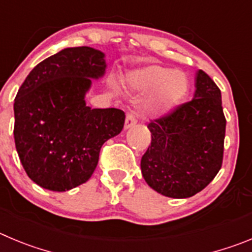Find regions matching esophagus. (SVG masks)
Wrapping results in <instances>:
<instances>
[{
    "mask_svg": "<svg viewBox=\"0 0 252 252\" xmlns=\"http://www.w3.org/2000/svg\"><path fill=\"white\" fill-rule=\"evenodd\" d=\"M136 122H137V120H136V116L133 112H128L127 115H126V121H125V128L127 130V128L132 127V126H135Z\"/></svg>",
    "mask_w": 252,
    "mask_h": 252,
    "instance_id": "obj_1",
    "label": "esophagus"
}]
</instances>
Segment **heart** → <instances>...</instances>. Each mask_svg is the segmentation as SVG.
Returning a JSON list of instances; mask_svg holds the SVG:
<instances>
[{
    "instance_id": "obj_1",
    "label": "heart",
    "mask_w": 252,
    "mask_h": 252,
    "mask_svg": "<svg viewBox=\"0 0 252 252\" xmlns=\"http://www.w3.org/2000/svg\"><path fill=\"white\" fill-rule=\"evenodd\" d=\"M125 84L136 91H152L145 107L150 114L158 116L174 110L189 90L188 78L184 73L158 64L131 71L125 76Z\"/></svg>"
}]
</instances>
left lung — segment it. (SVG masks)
Listing matches in <instances>:
<instances>
[{"mask_svg": "<svg viewBox=\"0 0 252 252\" xmlns=\"http://www.w3.org/2000/svg\"><path fill=\"white\" fill-rule=\"evenodd\" d=\"M195 94L149 124L151 145L141 158L150 188L167 197L186 198L204 190L220 171L226 119L221 91L198 70Z\"/></svg>", "mask_w": 252, "mask_h": 252, "instance_id": "left-lung-1", "label": "left lung"}]
</instances>
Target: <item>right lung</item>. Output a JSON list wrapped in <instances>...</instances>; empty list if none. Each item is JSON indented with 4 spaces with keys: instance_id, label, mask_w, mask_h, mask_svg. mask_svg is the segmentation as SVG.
<instances>
[{
    "instance_id": "add662e5",
    "label": "right lung",
    "mask_w": 252,
    "mask_h": 252,
    "mask_svg": "<svg viewBox=\"0 0 252 252\" xmlns=\"http://www.w3.org/2000/svg\"><path fill=\"white\" fill-rule=\"evenodd\" d=\"M105 71L103 52L68 47L40 62L21 85L13 105L16 150L41 188L62 192L85 184L102 145L124 128L122 110L86 106L92 80Z\"/></svg>"
}]
</instances>
